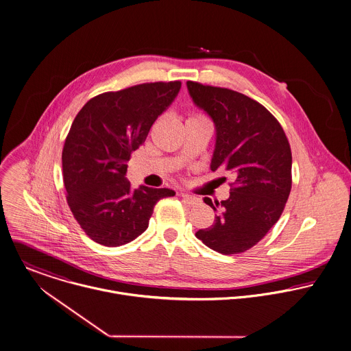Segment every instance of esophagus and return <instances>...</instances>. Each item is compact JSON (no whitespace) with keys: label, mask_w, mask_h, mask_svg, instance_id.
<instances>
[{"label":"esophagus","mask_w":351,"mask_h":351,"mask_svg":"<svg viewBox=\"0 0 351 351\" xmlns=\"http://www.w3.org/2000/svg\"><path fill=\"white\" fill-rule=\"evenodd\" d=\"M180 196L184 199V202L186 203V204H189V206H195V204H199L200 203V199L199 197H195V196H192V195H188V193H180Z\"/></svg>","instance_id":"1"}]
</instances>
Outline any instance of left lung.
Instances as JSON below:
<instances>
[{
	"mask_svg": "<svg viewBox=\"0 0 351 351\" xmlns=\"http://www.w3.org/2000/svg\"><path fill=\"white\" fill-rule=\"evenodd\" d=\"M193 104L215 125L211 170L235 177L228 200L204 202L214 223L196 237L222 254L254 246L280 218L291 189V149L280 126L263 105L233 90L186 83Z\"/></svg>",
	"mask_w": 351,
	"mask_h": 351,
	"instance_id": "1",
	"label": "left lung"
}]
</instances>
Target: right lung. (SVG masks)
Masks as SVG:
<instances>
[{"label":"right lung","instance_id":"add662e5","mask_svg":"<svg viewBox=\"0 0 351 351\" xmlns=\"http://www.w3.org/2000/svg\"><path fill=\"white\" fill-rule=\"evenodd\" d=\"M181 82H158L105 93L77 113L62 149L68 206L86 234L105 246L125 245L148 228L167 188L130 186L126 162L152 123L176 99Z\"/></svg>","mask_w":351,"mask_h":351}]
</instances>
